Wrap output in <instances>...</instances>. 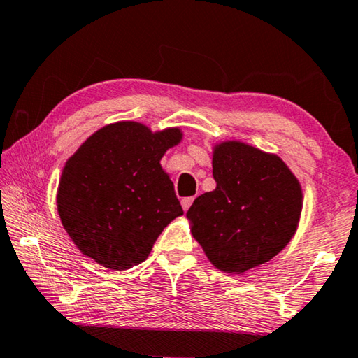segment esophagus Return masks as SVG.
<instances>
[{"label": "esophagus", "instance_id": "obj_1", "mask_svg": "<svg viewBox=\"0 0 358 358\" xmlns=\"http://www.w3.org/2000/svg\"><path fill=\"white\" fill-rule=\"evenodd\" d=\"M192 202H194V197H185V199H181V207H183L185 211H187V210H189Z\"/></svg>", "mask_w": 358, "mask_h": 358}]
</instances>
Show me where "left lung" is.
<instances>
[{"label": "left lung", "mask_w": 358, "mask_h": 358, "mask_svg": "<svg viewBox=\"0 0 358 358\" xmlns=\"http://www.w3.org/2000/svg\"><path fill=\"white\" fill-rule=\"evenodd\" d=\"M215 191L187 210L191 232L216 268L227 273L273 259L292 238L301 213V187L281 157L241 142L213 151Z\"/></svg>", "instance_id": "8db88e82"}]
</instances>
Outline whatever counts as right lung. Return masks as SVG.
I'll use <instances>...</instances> for the list:
<instances>
[{
    "label": "right lung",
    "instance_id": "1",
    "mask_svg": "<svg viewBox=\"0 0 358 358\" xmlns=\"http://www.w3.org/2000/svg\"><path fill=\"white\" fill-rule=\"evenodd\" d=\"M180 141L178 128L151 132L120 121L96 131L69 157L58 186V215L85 256L110 270H128L148 257L167 224L183 215L159 164Z\"/></svg>",
    "mask_w": 358,
    "mask_h": 358
}]
</instances>
